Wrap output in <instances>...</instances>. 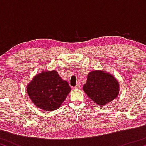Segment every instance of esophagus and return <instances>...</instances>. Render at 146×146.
Returning a JSON list of instances; mask_svg holds the SVG:
<instances>
[{"label":"esophagus","mask_w":146,"mask_h":146,"mask_svg":"<svg viewBox=\"0 0 146 146\" xmlns=\"http://www.w3.org/2000/svg\"><path fill=\"white\" fill-rule=\"evenodd\" d=\"M80 87H81V84H80V82L76 84V86H75V88H80Z\"/></svg>","instance_id":"34e87169"}]
</instances>
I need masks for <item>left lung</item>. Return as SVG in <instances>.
<instances>
[{"label":"left lung","instance_id":"left-lung-1","mask_svg":"<svg viewBox=\"0 0 146 146\" xmlns=\"http://www.w3.org/2000/svg\"><path fill=\"white\" fill-rule=\"evenodd\" d=\"M84 90L89 98L99 105H106L117 98L119 84L112 75L102 71L90 72Z\"/></svg>","mask_w":146,"mask_h":146}]
</instances>
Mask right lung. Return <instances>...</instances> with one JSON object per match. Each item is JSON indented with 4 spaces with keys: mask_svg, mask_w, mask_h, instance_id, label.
Listing matches in <instances>:
<instances>
[{
    "mask_svg": "<svg viewBox=\"0 0 146 146\" xmlns=\"http://www.w3.org/2000/svg\"><path fill=\"white\" fill-rule=\"evenodd\" d=\"M71 87L56 71L42 72L36 75L27 86L33 103L44 110H56L66 98Z\"/></svg>",
    "mask_w": 146,
    "mask_h": 146,
    "instance_id": "right-lung-1",
    "label": "right lung"
}]
</instances>
